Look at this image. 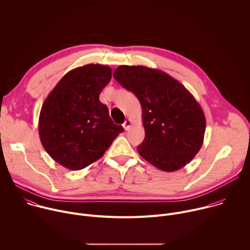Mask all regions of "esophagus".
Returning a JSON list of instances; mask_svg holds the SVG:
<instances>
[{
	"label": "esophagus",
	"mask_w": 250,
	"mask_h": 250,
	"mask_svg": "<svg viewBox=\"0 0 250 250\" xmlns=\"http://www.w3.org/2000/svg\"><path fill=\"white\" fill-rule=\"evenodd\" d=\"M123 125H124V128L125 130H128L130 128V126H131V121L130 120H126Z\"/></svg>",
	"instance_id": "esophagus-1"
}]
</instances>
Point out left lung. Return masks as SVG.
<instances>
[{
    "mask_svg": "<svg viewBox=\"0 0 250 250\" xmlns=\"http://www.w3.org/2000/svg\"><path fill=\"white\" fill-rule=\"evenodd\" d=\"M115 79L138 99L146 138L137 151L156 168L173 172L188 164L204 142L206 118L194 96L167 73L121 65Z\"/></svg>",
    "mask_w": 250,
    "mask_h": 250,
    "instance_id": "8db88e82",
    "label": "left lung"
}]
</instances>
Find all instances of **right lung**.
Returning a JSON list of instances; mask_svg holds the SVG:
<instances>
[{
	"label": "right lung",
	"mask_w": 250,
	"mask_h": 250,
	"mask_svg": "<svg viewBox=\"0 0 250 250\" xmlns=\"http://www.w3.org/2000/svg\"><path fill=\"white\" fill-rule=\"evenodd\" d=\"M111 79L109 66L87 64L66 73L45 99L39 120L41 141L63 167L75 171L89 166L124 131L99 100Z\"/></svg>",
	"instance_id": "add662e5"
}]
</instances>
